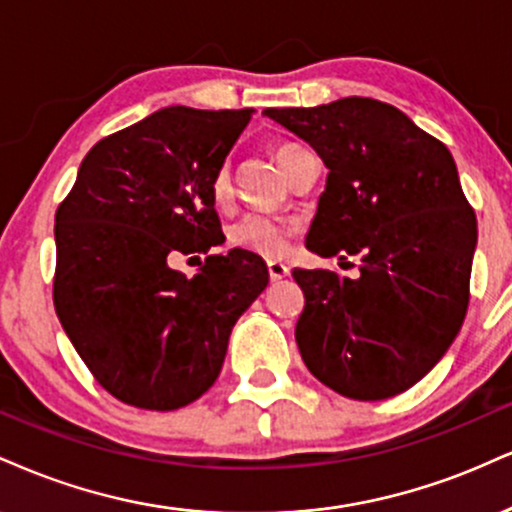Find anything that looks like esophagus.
<instances>
[{"label":"esophagus","mask_w":512,"mask_h":512,"mask_svg":"<svg viewBox=\"0 0 512 512\" xmlns=\"http://www.w3.org/2000/svg\"><path fill=\"white\" fill-rule=\"evenodd\" d=\"M267 269H269V279H272V281H281V279H286L288 274H291V269H288L286 264L276 262V260H269Z\"/></svg>","instance_id":"esophagus-1"}]
</instances>
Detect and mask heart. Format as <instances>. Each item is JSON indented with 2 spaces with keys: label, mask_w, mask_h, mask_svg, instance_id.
<instances>
[{
  "label": "heart",
  "mask_w": 512,
  "mask_h": 512,
  "mask_svg": "<svg viewBox=\"0 0 512 512\" xmlns=\"http://www.w3.org/2000/svg\"><path fill=\"white\" fill-rule=\"evenodd\" d=\"M293 143H281L274 147V157L279 166L283 159L288 157V152H293ZM212 197L217 205H224L231 197V171L229 166H221V169L214 174L212 181ZM295 231H298V224L295 221L272 217V214H260L250 212L245 217H240L236 224L231 226L229 240L233 248L252 252V255L262 257H281L286 255L288 248H291Z\"/></svg>",
  "instance_id": "1"
}]
</instances>
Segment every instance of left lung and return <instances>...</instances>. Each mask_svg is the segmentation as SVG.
<instances>
[{
    "label": "left lung",
    "instance_id": "obj_1",
    "mask_svg": "<svg viewBox=\"0 0 512 512\" xmlns=\"http://www.w3.org/2000/svg\"><path fill=\"white\" fill-rule=\"evenodd\" d=\"M262 114L329 169L307 248L360 260L355 279L293 269L305 293L295 341L307 369L353 400L408 391L451 346L470 303L477 219L453 155L369 97Z\"/></svg>",
    "mask_w": 512,
    "mask_h": 512
}]
</instances>
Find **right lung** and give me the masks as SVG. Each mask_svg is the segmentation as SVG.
Wrapping results in <instances>:
<instances>
[{"instance_id": "1", "label": "right lung", "mask_w": 512, "mask_h": 512, "mask_svg": "<svg viewBox=\"0 0 512 512\" xmlns=\"http://www.w3.org/2000/svg\"><path fill=\"white\" fill-rule=\"evenodd\" d=\"M252 109L166 107L85 155L57 209L54 310L80 360L114 398L176 410L214 384L238 317L269 283L260 255H208L170 269L178 251L224 240L212 181Z\"/></svg>"}]
</instances>
